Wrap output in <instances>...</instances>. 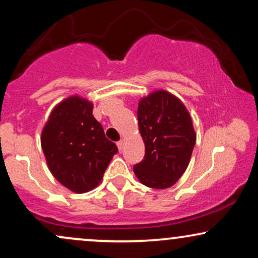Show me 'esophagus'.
Segmentation results:
<instances>
[{
  "label": "esophagus",
  "mask_w": 258,
  "mask_h": 258,
  "mask_svg": "<svg viewBox=\"0 0 258 258\" xmlns=\"http://www.w3.org/2000/svg\"><path fill=\"white\" fill-rule=\"evenodd\" d=\"M117 148H119V150H122L123 149V144H125V142L123 141H120V142H117Z\"/></svg>",
  "instance_id": "esophagus-1"
}]
</instances>
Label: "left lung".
Here are the masks:
<instances>
[{
	"label": "left lung",
	"instance_id": "1",
	"mask_svg": "<svg viewBox=\"0 0 258 258\" xmlns=\"http://www.w3.org/2000/svg\"><path fill=\"white\" fill-rule=\"evenodd\" d=\"M137 116L146 155L135 174L149 188H170L185 172L197 142L190 114L171 92L156 90L139 100Z\"/></svg>",
	"mask_w": 258,
	"mask_h": 258
}]
</instances>
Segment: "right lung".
Returning <instances> with one entry per match:
<instances>
[{
    "label": "right lung",
    "mask_w": 258,
    "mask_h": 258,
    "mask_svg": "<svg viewBox=\"0 0 258 258\" xmlns=\"http://www.w3.org/2000/svg\"><path fill=\"white\" fill-rule=\"evenodd\" d=\"M93 103L74 94L59 102L41 132L47 166L60 184L74 193L92 190L117 153L92 115Z\"/></svg>",
    "instance_id": "right-lung-1"
}]
</instances>
